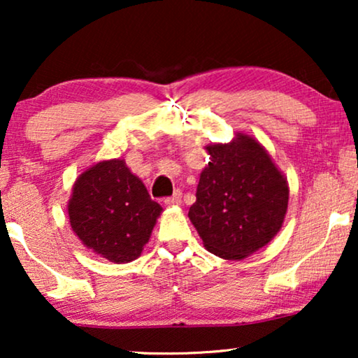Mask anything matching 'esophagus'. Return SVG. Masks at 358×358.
Instances as JSON below:
<instances>
[{
	"mask_svg": "<svg viewBox=\"0 0 358 358\" xmlns=\"http://www.w3.org/2000/svg\"><path fill=\"white\" fill-rule=\"evenodd\" d=\"M182 202V194H180V190H176L173 197H168L164 200L166 205H169V207H174V205H180Z\"/></svg>",
	"mask_w": 358,
	"mask_h": 358,
	"instance_id": "34e87169",
	"label": "esophagus"
}]
</instances>
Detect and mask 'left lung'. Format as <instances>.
<instances>
[{"label": "left lung", "mask_w": 358, "mask_h": 358, "mask_svg": "<svg viewBox=\"0 0 358 358\" xmlns=\"http://www.w3.org/2000/svg\"><path fill=\"white\" fill-rule=\"evenodd\" d=\"M210 161L200 174L189 218L205 249L241 261L280 231L288 207V184L266 148L238 134L229 143L205 146Z\"/></svg>", "instance_id": "8db88e82"}]
</instances>
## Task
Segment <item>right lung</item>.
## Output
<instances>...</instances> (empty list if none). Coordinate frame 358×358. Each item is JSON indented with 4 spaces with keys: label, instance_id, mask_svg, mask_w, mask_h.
Masks as SVG:
<instances>
[{
    "label": "right lung",
    "instance_id": "1",
    "mask_svg": "<svg viewBox=\"0 0 358 358\" xmlns=\"http://www.w3.org/2000/svg\"><path fill=\"white\" fill-rule=\"evenodd\" d=\"M163 208L124 159L101 161L76 179L68 202L73 231L87 249L115 264L135 261Z\"/></svg>",
    "mask_w": 358,
    "mask_h": 358
}]
</instances>
